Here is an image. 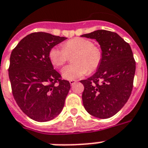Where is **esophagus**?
Here are the masks:
<instances>
[{
    "mask_svg": "<svg viewBox=\"0 0 148 148\" xmlns=\"http://www.w3.org/2000/svg\"><path fill=\"white\" fill-rule=\"evenodd\" d=\"M69 82H70L71 85V86H73V85L75 84H76L77 81H76V80H71L70 81H69Z\"/></svg>",
    "mask_w": 148,
    "mask_h": 148,
    "instance_id": "obj_1",
    "label": "esophagus"
}]
</instances>
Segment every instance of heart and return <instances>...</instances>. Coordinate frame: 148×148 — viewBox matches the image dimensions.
<instances>
[{"instance_id": "heart-1", "label": "heart", "mask_w": 148, "mask_h": 148, "mask_svg": "<svg viewBox=\"0 0 148 148\" xmlns=\"http://www.w3.org/2000/svg\"><path fill=\"white\" fill-rule=\"evenodd\" d=\"M74 55L70 65L62 70V76L67 80L81 77L88 72H93L99 68L103 59L102 50L93 45L90 39L77 37L68 40L62 48L53 47L49 57L55 67L60 68L68 62L69 56Z\"/></svg>"}]
</instances>
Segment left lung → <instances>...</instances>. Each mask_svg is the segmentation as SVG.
Segmentation results:
<instances>
[{
	"mask_svg": "<svg viewBox=\"0 0 148 148\" xmlns=\"http://www.w3.org/2000/svg\"><path fill=\"white\" fill-rule=\"evenodd\" d=\"M81 36L96 39L103 52L97 72L80 80L84 86L83 104L93 116L108 119L124 106L132 93L135 73L132 51L128 42L111 31L99 29Z\"/></svg>",
	"mask_w": 148,
	"mask_h": 148,
	"instance_id": "1",
	"label": "left lung"
}]
</instances>
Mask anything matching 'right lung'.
Listing matches in <instances>:
<instances>
[{
    "instance_id": "1",
    "label": "right lung",
    "mask_w": 148,
    "mask_h": 148,
    "mask_svg": "<svg viewBox=\"0 0 148 148\" xmlns=\"http://www.w3.org/2000/svg\"><path fill=\"white\" fill-rule=\"evenodd\" d=\"M47 32H32L12 51L9 78L17 105L26 116L37 121L53 119L62 112L71 85L62 80L49 59V51L65 40Z\"/></svg>"
}]
</instances>
